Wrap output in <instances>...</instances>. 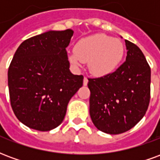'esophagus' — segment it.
<instances>
[{"label":"esophagus","mask_w":160,"mask_h":160,"mask_svg":"<svg viewBox=\"0 0 160 160\" xmlns=\"http://www.w3.org/2000/svg\"><path fill=\"white\" fill-rule=\"evenodd\" d=\"M87 83H88V80H87V77H85V78H84V80H83V85H84V86H87Z\"/></svg>","instance_id":"esophagus-1"}]
</instances>
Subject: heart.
I'll use <instances>...</instances> for the list:
<instances>
[{"instance_id": "1", "label": "heart", "mask_w": 160, "mask_h": 160, "mask_svg": "<svg viewBox=\"0 0 160 160\" xmlns=\"http://www.w3.org/2000/svg\"><path fill=\"white\" fill-rule=\"evenodd\" d=\"M124 47L122 41L105 34H94L78 41L69 54L71 62L80 66L88 62L91 73L104 76L112 73L122 60Z\"/></svg>"}]
</instances>
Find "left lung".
Masks as SVG:
<instances>
[{
  "mask_svg": "<svg viewBox=\"0 0 160 160\" xmlns=\"http://www.w3.org/2000/svg\"><path fill=\"white\" fill-rule=\"evenodd\" d=\"M126 61L115 72L88 79L90 117L98 130L118 134L144 117L150 101L151 69L140 48L125 40Z\"/></svg>",
  "mask_w": 160,
  "mask_h": 160,
  "instance_id": "left-lung-1",
  "label": "left lung"
}]
</instances>
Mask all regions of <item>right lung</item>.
<instances>
[{
	"label": "right lung",
	"mask_w": 160,
	"mask_h": 160,
	"mask_svg": "<svg viewBox=\"0 0 160 160\" xmlns=\"http://www.w3.org/2000/svg\"><path fill=\"white\" fill-rule=\"evenodd\" d=\"M73 31H48L19 46L8 72L14 114L30 128L58 127L68 104L83 85V76L70 72L66 48Z\"/></svg>",
	"instance_id": "right-lung-1"
}]
</instances>
